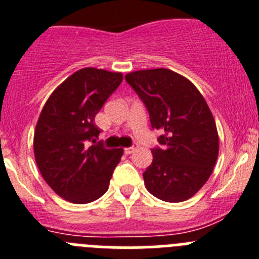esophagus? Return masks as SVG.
<instances>
[{"label":"esophagus","mask_w":259,"mask_h":259,"mask_svg":"<svg viewBox=\"0 0 259 259\" xmlns=\"http://www.w3.org/2000/svg\"><path fill=\"white\" fill-rule=\"evenodd\" d=\"M137 148V145H133L130 146V147H126V148H123V151H125V154L126 155H130L132 152H134V150Z\"/></svg>","instance_id":"34e87169"}]
</instances>
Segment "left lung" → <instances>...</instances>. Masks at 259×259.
I'll return each instance as SVG.
<instances>
[{
  "mask_svg": "<svg viewBox=\"0 0 259 259\" xmlns=\"http://www.w3.org/2000/svg\"><path fill=\"white\" fill-rule=\"evenodd\" d=\"M125 79L147 108L152 129L161 133L143 173L146 188L161 201H186L206 184L219 154L207 103L190 80L168 69L134 71Z\"/></svg>",
  "mask_w": 259,
  "mask_h": 259,
  "instance_id": "8db88e82",
  "label": "left lung"
}]
</instances>
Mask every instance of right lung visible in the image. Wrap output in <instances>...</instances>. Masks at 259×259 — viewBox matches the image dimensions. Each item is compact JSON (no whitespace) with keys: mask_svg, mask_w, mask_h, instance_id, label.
Returning a JSON list of instances; mask_svg holds the SVG:
<instances>
[{"mask_svg":"<svg viewBox=\"0 0 259 259\" xmlns=\"http://www.w3.org/2000/svg\"><path fill=\"white\" fill-rule=\"evenodd\" d=\"M121 82V73L80 69L53 91L40 113L33 136L36 164L46 183L71 203L102 197L120 163L122 148L108 150L96 142L95 116Z\"/></svg>","mask_w":259,"mask_h":259,"instance_id":"1","label":"right lung"}]
</instances>
